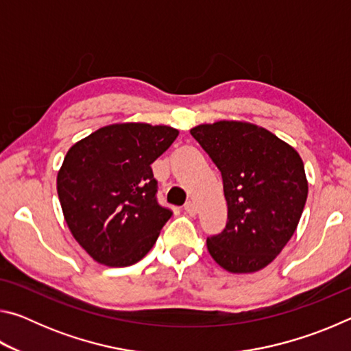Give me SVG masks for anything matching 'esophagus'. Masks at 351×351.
<instances>
[{"label": "esophagus", "instance_id": "34e87169", "mask_svg": "<svg viewBox=\"0 0 351 351\" xmlns=\"http://www.w3.org/2000/svg\"><path fill=\"white\" fill-rule=\"evenodd\" d=\"M184 210H186V213H189L190 217H195L197 215V204H195L193 201H187V203L184 204Z\"/></svg>", "mask_w": 351, "mask_h": 351}]
</instances>
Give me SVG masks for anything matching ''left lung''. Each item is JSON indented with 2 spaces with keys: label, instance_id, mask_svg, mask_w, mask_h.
Segmentation results:
<instances>
[{
  "label": "left lung",
  "instance_id": "left-lung-1",
  "mask_svg": "<svg viewBox=\"0 0 351 351\" xmlns=\"http://www.w3.org/2000/svg\"><path fill=\"white\" fill-rule=\"evenodd\" d=\"M190 134L221 171L228 203L223 232L207 239L212 258L235 274L263 269L291 240L306 203L299 153L246 122L204 123Z\"/></svg>",
  "mask_w": 351,
  "mask_h": 351
}]
</instances>
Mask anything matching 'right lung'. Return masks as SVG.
<instances>
[{"instance_id":"add662e5","label":"right lung","mask_w":351,"mask_h":351,"mask_svg":"<svg viewBox=\"0 0 351 351\" xmlns=\"http://www.w3.org/2000/svg\"><path fill=\"white\" fill-rule=\"evenodd\" d=\"M176 136L165 125L114 123L69 148L58 199L71 234L99 263L134 265L156 243L173 212L158 203L152 164Z\"/></svg>"}]
</instances>
